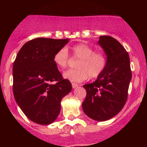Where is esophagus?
<instances>
[{"label":"esophagus","mask_w":147,"mask_h":147,"mask_svg":"<svg viewBox=\"0 0 147 147\" xmlns=\"http://www.w3.org/2000/svg\"><path fill=\"white\" fill-rule=\"evenodd\" d=\"M72 88L75 89V88H76L77 87H78V84H76V83H72Z\"/></svg>","instance_id":"obj_1"}]
</instances>
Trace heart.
Returning <instances> with one entry per match:
<instances>
[{"label":"heart","mask_w":147,"mask_h":147,"mask_svg":"<svg viewBox=\"0 0 147 147\" xmlns=\"http://www.w3.org/2000/svg\"><path fill=\"white\" fill-rule=\"evenodd\" d=\"M74 57L80 59L77 69H69L63 73V78L73 82H83L88 78H96L105 70L107 65L105 56L101 53H95L94 50L86 44H78L72 47ZM69 55L67 49L63 47L56 52L53 61L60 69L67 66Z\"/></svg>","instance_id":"1"}]
</instances>
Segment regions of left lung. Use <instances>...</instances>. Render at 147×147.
Returning <instances> with one entry per match:
<instances>
[{
    "label": "left lung",
    "mask_w": 147,
    "mask_h": 147,
    "mask_svg": "<svg viewBox=\"0 0 147 147\" xmlns=\"http://www.w3.org/2000/svg\"><path fill=\"white\" fill-rule=\"evenodd\" d=\"M97 43L106 55L107 65L94 82L83 85L87 95L82 107L89 117L103 121L115 117L124 107L131 72L129 56L119 41L104 35Z\"/></svg>",
    "instance_id": "1"
}]
</instances>
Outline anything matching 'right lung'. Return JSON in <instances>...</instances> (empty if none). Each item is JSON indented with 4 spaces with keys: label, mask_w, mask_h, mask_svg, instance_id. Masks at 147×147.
Listing matches in <instances>:
<instances>
[{
    "label": "right lung",
    "mask_w": 147,
    "mask_h": 147,
    "mask_svg": "<svg viewBox=\"0 0 147 147\" xmlns=\"http://www.w3.org/2000/svg\"><path fill=\"white\" fill-rule=\"evenodd\" d=\"M69 39L38 38L23 45L13 63V94L18 105L33 122L53 123L59 115L60 102L72 90L63 79L53 57ZM56 82V83H54Z\"/></svg>",
    "instance_id": "1"
}]
</instances>
